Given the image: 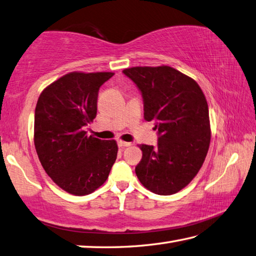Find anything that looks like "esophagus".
I'll list each match as a JSON object with an SVG mask.
<instances>
[{"label":"esophagus","mask_w":256,"mask_h":256,"mask_svg":"<svg viewBox=\"0 0 256 256\" xmlns=\"http://www.w3.org/2000/svg\"><path fill=\"white\" fill-rule=\"evenodd\" d=\"M118 146H120V148H126V146H130V145H132V143H130V142H124V141H118Z\"/></svg>","instance_id":"esophagus-1"}]
</instances>
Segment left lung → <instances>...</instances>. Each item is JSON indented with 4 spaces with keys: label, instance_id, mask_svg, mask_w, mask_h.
<instances>
[{
    "label": "left lung",
    "instance_id": "left-lung-1",
    "mask_svg": "<svg viewBox=\"0 0 256 256\" xmlns=\"http://www.w3.org/2000/svg\"><path fill=\"white\" fill-rule=\"evenodd\" d=\"M123 73L142 93L145 121H154L158 146L142 144L135 173L150 191L178 193L192 181L206 158L211 128L206 98L192 78L171 66H135Z\"/></svg>",
    "mask_w": 256,
    "mask_h": 256
}]
</instances>
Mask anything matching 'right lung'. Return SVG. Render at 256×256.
<instances>
[{"instance_id":"obj_1","label":"right lung","mask_w":256,"mask_h":256,"mask_svg":"<svg viewBox=\"0 0 256 256\" xmlns=\"http://www.w3.org/2000/svg\"><path fill=\"white\" fill-rule=\"evenodd\" d=\"M112 72H71L43 90L34 116V145L43 168L70 194L88 195L106 181L118 156L114 140L84 131L98 111L101 85Z\"/></svg>"}]
</instances>
